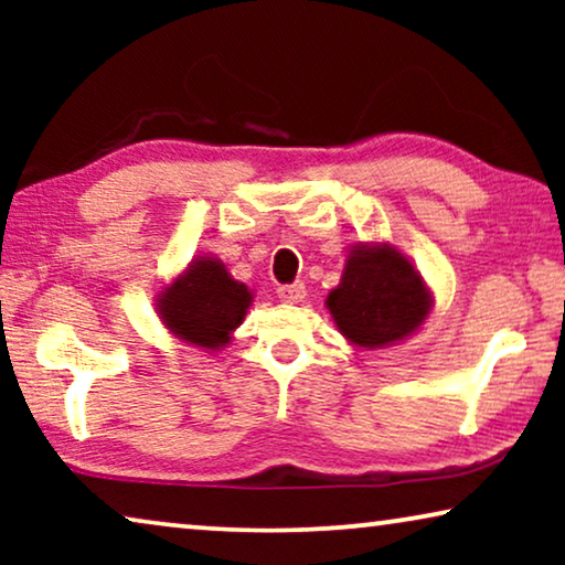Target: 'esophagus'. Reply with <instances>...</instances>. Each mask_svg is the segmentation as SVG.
Segmentation results:
<instances>
[{"instance_id":"1","label":"esophagus","mask_w":565,"mask_h":565,"mask_svg":"<svg viewBox=\"0 0 565 565\" xmlns=\"http://www.w3.org/2000/svg\"><path fill=\"white\" fill-rule=\"evenodd\" d=\"M277 296H280V300H285V303H300V300L306 298V285L298 280L290 285H280V288H277Z\"/></svg>"}]
</instances>
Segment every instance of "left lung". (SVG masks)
I'll use <instances>...</instances> for the list:
<instances>
[{
  "label": "left lung",
  "instance_id": "left-lung-1",
  "mask_svg": "<svg viewBox=\"0 0 565 565\" xmlns=\"http://www.w3.org/2000/svg\"><path fill=\"white\" fill-rule=\"evenodd\" d=\"M327 306L337 327L360 347L398 342L422 327L431 298L422 277L391 246H358L347 259L342 282Z\"/></svg>",
  "mask_w": 565,
  "mask_h": 565
}]
</instances>
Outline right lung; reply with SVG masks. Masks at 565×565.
Returning a JSON list of instances; mask_svg holds the SVG:
<instances>
[{
	"label": "right lung",
	"instance_id": "obj_1",
	"mask_svg": "<svg viewBox=\"0 0 565 565\" xmlns=\"http://www.w3.org/2000/svg\"><path fill=\"white\" fill-rule=\"evenodd\" d=\"M252 292L236 282L218 259L192 262L188 273L159 296V313L184 342L218 350L244 321Z\"/></svg>",
	"mask_w": 565,
	"mask_h": 565
}]
</instances>
